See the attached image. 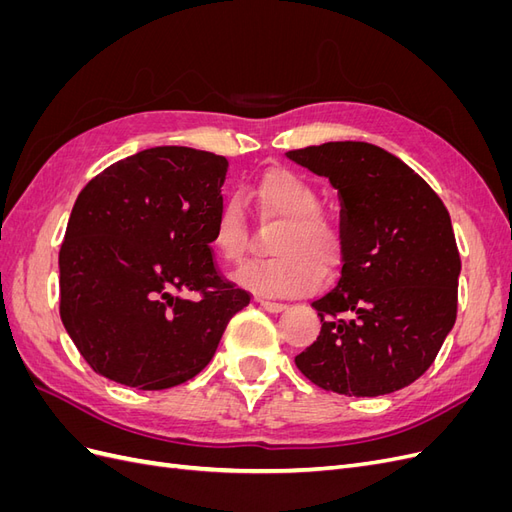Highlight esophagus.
Segmentation results:
<instances>
[{
  "mask_svg": "<svg viewBox=\"0 0 512 512\" xmlns=\"http://www.w3.org/2000/svg\"><path fill=\"white\" fill-rule=\"evenodd\" d=\"M256 303L271 314H280V312H284V309H288L286 303H275V301H267V299H256Z\"/></svg>",
  "mask_w": 512,
  "mask_h": 512,
  "instance_id": "1",
  "label": "esophagus"
}]
</instances>
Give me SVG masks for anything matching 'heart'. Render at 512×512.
Returning <instances> with one entry per match:
<instances>
[{"instance_id":"1","label":"heart","mask_w":512,"mask_h":512,"mask_svg":"<svg viewBox=\"0 0 512 512\" xmlns=\"http://www.w3.org/2000/svg\"><path fill=\"white\" fill-rule=\"evenodd\" d=\"M262 220L280 222L269 241L275 256L254 260L237 273V282L258 294L294 297L320 286L324 269L342 265L339 232L320 213V194L312 183L288 168H273L252 190ZM250 226L237 198H228L213 224L211 245L228 265H237L250 247Z\"/></svg>"}]
</instances>
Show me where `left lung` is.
<instances>
[{"label": "left lung", "instance_id": "8db88e82", "mask_svg": "<svg viewBox=\"0 0 512 512\" xmlns=\"http://www.w3.org/2000/svg\"><path fill=\"white\" fill-rule=\"evenodd\" d=\"M342 198V277L314 301L322 329L294 356L324 391L395 393L436 361L457 320L461 258L440 196L414 170L369 143L288 151Z\"/></svg>", "mask_w": 512, "mask_h": 512}]
</instances>
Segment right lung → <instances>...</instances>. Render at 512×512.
Instances as JSON below:
<instances>
[{"mask_svg": "<svg viewBox=\"0 0 512 512\" xmlns=\"http://www.w3.org/2000/svg\"><path fill=\"white\" fill-rule=\"evenodd\" d=\"M226 168L209 151L153 147L81 190L59 250V316L96 374L141 391L188 382L250 305L211 250Z\"/></svg>", "mask_w": 512, "mask_h": 512, "instance_id": "add662e5", "label": "right lung"}]
</instances>
